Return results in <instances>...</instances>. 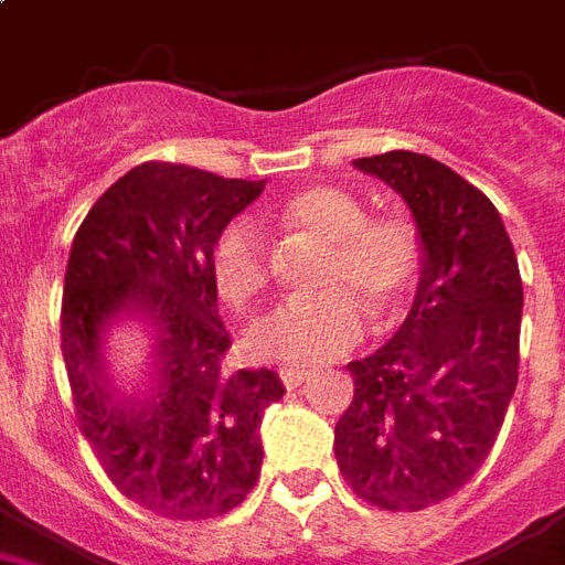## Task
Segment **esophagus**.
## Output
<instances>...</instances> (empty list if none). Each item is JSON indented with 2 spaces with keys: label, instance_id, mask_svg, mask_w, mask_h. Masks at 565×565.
Returning <instances> with one entry per match:
<instances>
[{
  "label": "esophagus",
  "instance_id": "34e87169",
  "mask_svg": "<svg viewBox=\"0 0 565 565\" xmlns=\"http://www.w3.org/2000/svg\"><path fill=\"white\" fill-rule=\"evenodd\" d=\"M278 376H281V382L287 387H298V385H305L307 379L312 376L310 371H305V367H281V371H278Z\"/></svg>",
  "mask_w": 565,
  "mask_h": 565
}]
</instances>
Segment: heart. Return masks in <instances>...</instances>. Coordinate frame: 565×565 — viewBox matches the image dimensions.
I'll use <instances>...</instances> for the list:
<instances>
[{
	"label": "heart",
	"mask_w": 565,
	"mask_h": 565,
	"mask_svg": "<svg viewBox=\"0 0 565 565\" xmlns=\"http://www.w3.org/2000/svg\"><path fill=\"white\" fill-rule=\"evenodd\" d=\"M284 230L324 246L316 284L321 292L275 307L249 330V353L264 362L319 364L350 348L362 333V312L373 327L405 316L422 273V244L399 215H367L353 192L307 186L275 212ZM210 275L230 307L253 305L269 284V264L258 232L232 221L210 249Z\"/></svg>",
	"instance_id": "b5f03b06"
}]
</instances>
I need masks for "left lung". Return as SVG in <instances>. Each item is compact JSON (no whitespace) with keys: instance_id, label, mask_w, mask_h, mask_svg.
Here are the masks:
<instances>
[{"instance_id":"8db88e82","label":"left lung","mask_w":565,"mask_h":565,"mask_svg":"<svg viewBox=\"0 0 565 565\" xmlns=\"http://www.w3.org/2000/svg\"><path fill=\"white\" fill-rule=\"evenodd\" d=\"M405 198L422 238L414 307L385 348L350 362L333 451L353 494L385 511L454 497L488 459L520 367L523 281L497 206L439 160H353Z\"/></svg>"}]
</instances>
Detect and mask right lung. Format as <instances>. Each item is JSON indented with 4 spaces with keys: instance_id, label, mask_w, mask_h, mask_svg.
<instances>
[{
    "instance_id": "obj_1",
    "label": "right lung",
    "mask_w": 565,
    "mask_h": 565,
    "mask_svg": "<svg viewBox=\"0 0 565 565\" xmlns=\"http://www.w3.org/2000/svg\"><path fill=\"white\" fill-rule=\"evenodd\" d=\"M264 192L149 160L99 194L65 267L63 359L94 457L120 494L169 520H210L246 500L260 473V422L284 396L275 371L224 367L232 348L210 275L212 241ZM137 311L159 333V393L117 403L98 355L102 327Z\"/></svg>"
}]
</instances>
